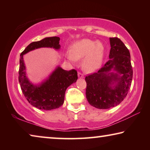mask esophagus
Returning a JSON list of instances; mask_svg holds the SVG:
<instances>
[{
  "instance_id": "1",
  "label": "esophagus",
  "mask_w": 150,
  "mask_h": 150,
  "mask_svg": "<svg viewBox=\"0 0 150 150\" xmlns=\"http://www.w3.org/2000/svg\"><path fill=\"white\" fill-rule=\"evenodd\" d=\"M78 77H79V78H83V77H84V75H83V74L81 72H79L78 73Z\"/></svg>"
}]
</instances>
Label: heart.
<instances>
[{
    "label": "heart",
    "instance_id": "b5f03b06",
    "mask_svg": "<svg viewBox=\"0 0 150 150\" xmlns=\"http://www.w3.org/2000/svg\"><path fill=\"white\" fill-rule=\"evenodd\" d=\"M70 54L68 59L75 62V59L83 61V67L87 71L92 72L100 67L102 64L105 47L100 42L89 39H83L75 42L71 45Z\"/></svg>",
    "mask_w": 150,
    "mask_h": 150
}]
</instances>
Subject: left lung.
Instances as JSON below:
<instances>
[{
    "label": "left lung",
    "mask_w": 150,
    "mask_h": 150,
    "mask_svg": "<svg viewBox=\"0 0 150 150\" xmlns=\"http://www.w3.org/2000/svg\"><path fill=\"white\" fill-rule=\"evenodd\" d=\"M110 59L97 72L85 77L87 99L91 105L99 109L119 105L126 98L132 80L133 70L128 49L118 38H110ZM112 68L122 76L113 73L106 74ZM115 82L116 85L112 87L111 85Z\"/></svg>",
    "instance_id": "obj_1"
}]
</instances>
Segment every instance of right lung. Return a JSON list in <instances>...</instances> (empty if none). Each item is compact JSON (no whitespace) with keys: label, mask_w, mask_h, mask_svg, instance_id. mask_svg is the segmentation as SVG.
I'll use <instances>...</instances> for the list:
<instances>
[{"label":"right lung","mask_w":150,"mask_h":150,"mask_svg":"<svg viewBox=\"0 0 150 150\" xmlns=\"http://www.w3.org/2000/svg\"><path fill=\"white\" fill-rule=\"evenodd\" d=\"M59 37L54 36L32 42L20 54L18 71L20 88L29 103L41 110H51L63 105L66 89L77 80V71L74 69L65 71L58 67L47 80L39 86H34L29 82L26 76L23 55L43 47L59 49Z\"/></svg>","instance_id":"obj_1"}]
</instances>
